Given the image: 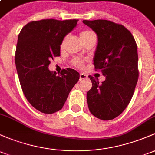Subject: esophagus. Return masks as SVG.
I'll use <instances>...</instances> for the list:
<instances>
[{"mask_svg": "<svg viewBox=\"0 0 155 155\" xmlns=\"http://www.w3.org/2000/svg\"><path fill=\"white\" fill-rule=\"evenodd\" d=\"M87 79V76L86 74H84V73H80V75H79V80L82 81V80H84V79Z\"/></svg>", "mask_w": 155, "mask_h": 155, "instance_id": "esophagus-1", "label": "esophagus"}]
</instances>
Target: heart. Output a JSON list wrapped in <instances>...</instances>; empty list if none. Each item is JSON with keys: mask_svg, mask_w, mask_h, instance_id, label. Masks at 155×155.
I'll return each mask as SVG.
<instances>
[{"mask_svg": "<svg viewBox=\"0 0 155 155\" xmlns=\"http://www.w3.org/2000/svg\"><path fill=\"white\" fill-rule=\"evenodd\" d=\"M91 34H94V32L90 30H84L82 31V32L80 33V38H85V37L89 36V35H91ZM66 41H67V37H64L63 38L62 41H61V48H63L64 46L65 43H66ZM72 64L73 65H74L75 67L76 68H82L84 65V61H83L82 58H74L72 60Z\"/></svg>", "mask_w": 155, "mask_h": 155, "instance_id": "obj_1", "label": "heart"}]
</instances>
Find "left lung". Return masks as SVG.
<instances>
[{
	"label": "left lung",
	"instance_id": "obj_1",
	"mask_svg": "<svg viewBox=\"0 0 155 155\" xmlns=\"http://www.w3.org/2000/svg\"><path fill=\"white\" fill-rule=\"evenodd\" d=\"M82 22L97 34L94 64L96 71L105 76L102 83L88 76L92 82L87 94L89 110L100 120H113L128 106L137 83V46L132 34L122 24L107 20Z\"/></svg>",
	"mask_w": 155,
	"mask_h": 155
}]
</instances>
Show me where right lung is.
I'll return each instance as SVG.
<instances>
[{
	"label": "right lung",
	"instance_id": "obj_1",
	"mask_svg": "<svg viewBox=\"0 0 155 155\" xmlns=\"http://www.w3.org/2000/svg\"><path fill=\"white\" fill-rule=\"evenodd\" d=\"M78 21H34L18 35L15 61L23 93L32 106L44 114L61 110L79 79V73L71 68L62 70L58 76L48 69L50 60L60 56L63 38Z\"/></svg>",
	"mask_w": 155,
	"mask_h": 155
}]
</instances>
